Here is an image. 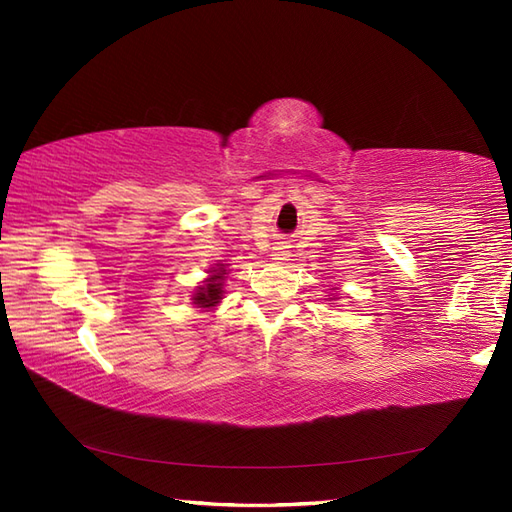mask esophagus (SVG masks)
I'll return each mask as SVG.
<instances>
[{
  "label": "esophagus",
  "instance_id": "34e87169",
  "mask_svg": "<svg viewBox=\"0 0 512 512\" xmlns=\"http://www.w3.org/2000/svg\"><path fill=\"white\" fill-rule=\"evenodd\" d=\"M271 256H273V260L275 262H286V260H290V250H288V245H284V243H277L275 247H273V252H271Z\"/></svg>",
  "mask_w": 512,
  "mask_h": 512
}]
</instances>
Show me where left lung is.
Returning a JSON list of instances; mask_svg holds the SVG:
<instances>
[{
  "instance_id": "8db88e82",
  "label": "left lung",
  "mask_w": 512,
  "mask_h": 512,
  "mask_svg": "<svg viewBox=\"0 0 512 512\" xmlns=\"http://www.w3.org/2000/svg\"><path fill=\"white\" fill-rule=\"evenodd\" d=\"M335 299H337V297H335Z\"/></svg>"
}]
</instances>
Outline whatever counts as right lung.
Listing matches in <instances>:
<instances>
[{"instance_id":"right-lung-1","label":"right lung","mask_w":512,"mask_h":512,"mask_svg":"<svg viewBox=\"0 0 512 512\" xmlns=\"http://www.w3.org/2000/svg\"><path fill=\"white\" fill-rule=\"evenodd\" d=\"M207 273H209L207 280L200 286H196V290L192 294V305L198 307V309H203V312H211V309H215L222 303L224 282H226V277H228L230 271L226 269V265L218 262V265L211 267Z\"/></svg>"}]
</instances>
